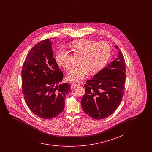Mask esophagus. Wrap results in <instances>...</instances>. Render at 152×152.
<instances>
[{"instance_id":"obj_1","label":"esophagus","mask_w":152,"mask_h":152,"mask_svg":"<svg viewBox=\"0 0 152 152\" xmlns=\"http://www.w3.org/2000/svg\"><path fill=\"white\" fill-rule=\"evenodd\" d=\"M78 86V84L77 83H72L71 85V89H74L75 88L77 87Z\"/></svg>"}]
</instances>
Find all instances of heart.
Returning <instances> with one entry per match:
<instances>
[{
  "label": "heart",
  "instance_id": "1",
  "mask_svg": "<svg viewBox=\"0 0 152 152\" xmlns=\"http://www.w3.org/2000/svg\"><path fill=\"white\" fill-rule=\"evenodd\" d=\"M71 48L81 55L80 65L69 69L66 75L69 81L78 82L90 74L100 71L106 65L111 53L110 45L106 42H97L94 40L81 39L72 42ZM55 59L57 64L68 69L71 66L69 52L63 48L57 51Z\"/></svg>",
  "mask_w": 152,
  "mask_h": 152
}]
</instances>
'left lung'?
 Returning a JSON list of instances; mask_svg holds the SVG:
<instances>
[{"instance_id": "left-lung-1", "label": "left lung", "mask_w": 152, "mask_h": 152, "mask_svg": "<svg viewBox=\"0 0 152 152\" xmlns=\"http://www.w3.org/2000/svg\"><path fill=\"white\" fill-rule=\"evenodd\" d=\"M118 57L84 85L85 94L81 104L85 113L96 120L107 118L119 105L124 93L126 68L118 47Z\"/></svg>"}]
</instances>
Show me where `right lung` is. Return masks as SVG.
I'll list each match as a JSON object with an SVG mask.
<instances>
[{
	"label": "right lung",
	"mask_w": 152,
	"mask_h": 152,
	"mask_svg": "<svg viewBox=\"0 0 152 152\" xmlns=\"http://www.w3.org/2000/svg\"><path fill=\"white\" fill-rule=\"evenodd\" d=\"M52 42L46 39L28 53L22 71V91L26 104L38 117L50 119L64 110L69 83L59 84L64 74L56 62Z\"/></svg>",
	"instance_id": "1"
}]
</instances>
